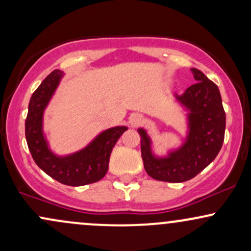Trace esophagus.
Returning a JSON list of instances; mask_svg holds the SVG:
<instances>
[{
  "instance_id": "34e87169",
  "label": "esophagus",
  "mask_w": 251,
  "mask_h": 251,
  "mask_svg": "<svg viewBox=\"0 0 251 251\" xmlns=\"http://www.w3.org/2000/svg\"><path fill=\"white\" fill-rule=\"evenodd\" d=\"M128 123H129V125L132 126V127H137V126L142 125V124L144 123V119H143V117L140 116V114L134 113V114H132L131 117H129Z\"/></svg>"
}]
</instances>
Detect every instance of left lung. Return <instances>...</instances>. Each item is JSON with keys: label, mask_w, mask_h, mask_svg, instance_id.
<instances>
[{"label": "left lung", "mask_w": 251, "mask_h": 251, "mask_svg": "<svg viewBox=\"0 0 251 251\" xmlns=\"http://www.w3.org/2000/svg\"><path fill=\"white\" fill-rule=\"evenodd\" d=\"M191 72L197 82L181 96H176L189 111L186 142L168 157L157 158L152 153L151 140L145 129H138L144 168L153 179L169 183L191 179L215 159L223 145L226 112L220 89L200 70L191 68Z\"/></svg>", "instance_id": "8db88e82"}]
</instances>
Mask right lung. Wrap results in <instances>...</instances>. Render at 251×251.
<instances>
[{"mask_svg":"<svg viewBox=\"0 0 251 251\" xmlns=\"http://www.w3.org/2000/svg\"><path fill=\"white\" fill-rule=\"evenodd\" d=\"M63 73L55 70L46 77L30 98L25 119V139L34 162L51 178L70 186L96 183L108 170L109 155L125 126L106 129L81 151L57 157L48 149L42 132V116Z\"/></svg>","mask_w":251,"mask_h":251,"instance_id":"right-lung-1","label":"right lung"}]
</instances>
